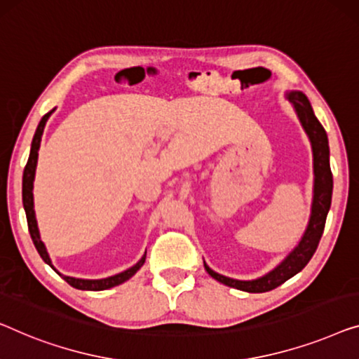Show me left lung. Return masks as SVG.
I'll return each instance as SVG.
<instances>
[{
	"instance_id": "obj_1",
	"label": "left lung",
	"mask_w": 359,
	"mask_h": 359,
	"mask_svg": "<svg viewBox=\"0 0 359 359\" xmlns=\"http://www.w3.org/2000/svg\"><path fill=\"white\" fill-rule=\"evenodd\" d=\"M288 102L294 108L296 116H298L304 133L308 134L311 149H313V168H314V186H313V204H311V215L308 226L301 236L299 243L293 248V251L278 264L277 267L270 270L262 277L254 280H236L225 277V275L217 273L204 262L207 273L217 282L226 287L241 290L248 293H264L280 287V285L292 278L293 275L301 272L306 264L314 256L318 244L320 241L322 233H324L325 218L329 214L332 202V189H334V178L330 171V150L329 139H327L325 129L322 128L319 119L316 118L313 107L308 97L299 90L287 92Z\"/></svg>"
}]
</instances>
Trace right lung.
<instances>
[{"label": "right lung", "instance_id": "obj_1", "mask_svg": "<svg viewBox=\"0 0 359 359\" xmlns=\"http://www.w3.org/2000/svg\"><path fill=\"white\" fill-rule=\"evenodd\" d=\"M53 111H55V108L51 111L46 113V115L40 119L37 131H35V134H34L32 145H30V155H29L27 165H25L24 175H22V204H24L25 217H27L30 238H32V241L35 244V248H37L40 257L43 259L45 264H48V266L53 269L55 272H58V270L55 269L53 264H51L48 251H46L45 244L40 238L37 218H35V209H34V180H35V170H37V160H39V149H40L41 134H43L45 124H46V121H48V118L51 116V113H53ZM145 254H147V252H144L141 261H139L137 264H134L133 267H129L128 270H124V272H119V273L111 275V277H107V278H95V280H92V278H76V277H69V275H63L60 272L58 273L66 280L67 283L71 285V287H74L77 290H87V292H102V290L113 288V287H116V285H121V283L126 282V280L131 278L133 275L144 266Z\"/></svg>", "mask_w": 359, "mask_h": 359}]
</instances>
